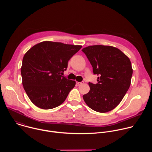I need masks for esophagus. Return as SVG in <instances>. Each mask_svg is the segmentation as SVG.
<instances>
[{
    "mask_svg": "<svg viewBox=\"0 0 152 152\" xmlns=\"http://www.w3.org/2000/svg\"><path fill=\"white\" fill-rule=\"evenodd\" d=\"M83 83H84V82H83V81H82V82H76V83H77L78 85H82V84H83Z\"/></svg>",
    "mask_w": 152,
    "mask_h": 152,
    "instance_id": "1",
    "label": "esophagus"
}]
</instances>
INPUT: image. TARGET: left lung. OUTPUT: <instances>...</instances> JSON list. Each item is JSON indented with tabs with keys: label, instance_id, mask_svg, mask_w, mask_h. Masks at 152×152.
<instances>
[{
	"label": "left lung",
	"instance_id": "obj_1",
	"mask_svg": "<svg viewBox=\"0 0 152 152\" xmlns=\"http://www.w3.org/2000/svg\"><path fill=\"white\" fill-rule=\"evenodd\" d=\"M82 51L90 62L93 73L99 76L97 83H88L90 90L83 96V100L95 111L109 112L121 102L131 85V61L120 50L110 46H90Z\"/></svg>",
	"mask_w": 152,
	"mask_h": 152
}]
</instances>
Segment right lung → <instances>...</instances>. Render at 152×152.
Returning a JSON list of instances; mask_svg holds the SVG:
<instances>
[{
	"instance_id": "1",
	"label": "right lung",
	"mask_w": 152,
	"mask_h": 152,
	"mask_svg": "<svg viewBox=\"0 0 152 152\" xmlns=\"http://www.w3.org/2000/svg\"><path fill=\"white\" fill-rule=\"evenodd\" d=\"M82 46L42 41L24 55L21 68L23 88L31 101L43 110L61 104L76 84L62 75Z\"/></svg>"
}]
</instances>
